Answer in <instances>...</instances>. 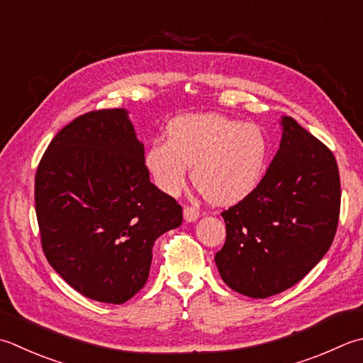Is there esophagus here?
<instances>
[{"label":"esophagus","mask_w":363,"mask_h":363,"mask_svg":"<svg viewBox=\"0 0 363 363\" xmlns=\"http://www.w3.org/2000/svg\"><path fill=\"white\" fill-rule=\"evenodd\" d=\"M198 217H200V211L194 208V206H186V208H184V220H186V222H195Z\"/></svg>","instance_id":"34e87169"}]
</instances>
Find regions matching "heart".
Wrapping results in <instances>:
<instances>
[{
    "label": "heart",
    "instance_id": "b5f03b06",
    "mask_svg": "<svg viewBox=\"0 0 363 363\" xmlns=\"http://www.w3.org/2000/svg\"><path fill=\"white\" fill-rule=\"evenodd\" d=\"M269 141L257 124L201 113L173 119L167 140L155 138L145 154L152 181L167 195L186 184L189 165L201 194L216 204H236L250 196L266 173Z\"/></svg>",
    "mask_w": 363,
    "mask_h": 363
}]
</instances>
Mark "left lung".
I'll use <instances>...</instances> for the list:
<instances>
[{
  "label": "left lung",
  "instance_id": "1",
  "mask_svg": "<svg viewBox=\"0 0 363 363\" xmlns=\"http://www.w3.org/2000/svg\"><path fill=\"white\" fill-rule=\"evenodd\" d=\"M259 186L222 212L226 240L216 253L222 280L253 299L296 285L332 245L340 217V174L330 149L291 116Z\"/></svg>",
  "mask_w": 363,
  "mask_h": 363
}]
</instances>
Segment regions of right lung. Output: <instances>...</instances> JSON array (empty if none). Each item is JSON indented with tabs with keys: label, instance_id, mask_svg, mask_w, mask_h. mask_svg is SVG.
<instances>
[{
	"label": "right lung",
	"instance_id": "1",
	"mask_svg": "<svg viewBox=\"0 0 363 363\" xmlns=\"http://www.w3.org/2000/svg\"><path fill=\"white\" fill-rule=\"evenodd\" d=\"M42 250L62 280L92 301L124 303L145 286L155 239L182 208L149 181L145 146L124 108L75 118L35 172Z\"/></svg>",
	"mask_w": 363,
	"mask_h": 363
}]
</instances>
